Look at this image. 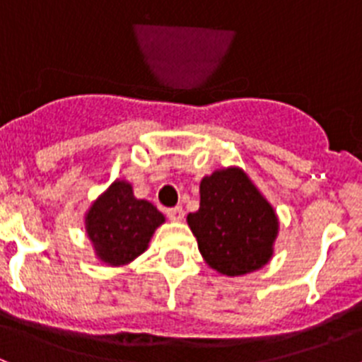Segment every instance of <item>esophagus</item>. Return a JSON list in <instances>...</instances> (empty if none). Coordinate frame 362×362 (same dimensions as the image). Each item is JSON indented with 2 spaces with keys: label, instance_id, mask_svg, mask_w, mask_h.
<instances>
[{
  "label": "esophagus",
  "instance_id": "obj_1",
  "mask_svg": "<svg viewBox=\"0 0 362 362\" xmlns=\"http://www.w3.org/2000/svg\"><path fill=\"white\" fill-rule=\"evenodd\" d=\"M166 216L170 221H183L185 217V210L181 206H174V209L166 210Z\"/></svg>",
  "mask_w": 362,
  "mask_h": 362
}]
</instances>
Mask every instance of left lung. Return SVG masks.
Here are the masks:
<instances>
[{"mask_svg":"<svg viewBox=\"0 0 362 362\" xmlns=\"http://www.w3.org/2000/svg\"><path fill=\"white\" fill-rule=\"evenodd\" d=\"M199 210L187 221L210 268L223 276L259 270L274 255L279 219L252 179L228 166L203 177Z\"/></svg>","mask_w":362,"mask_h":362,"instance_id":"left-lung-1","label":"left lung"}]
</instances>
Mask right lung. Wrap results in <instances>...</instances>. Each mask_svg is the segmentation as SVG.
Listing matches in <instances>:
<instances>
[{
	"mask_svg": "<svg viewBox=\"0 0 362 362\" xmlns=\"http://www.w3.org/2000/svg\"><path fill=\"white\" fill-rule=\"evenodd\" d=\"M165 216L150 201L134 197L132 185L116 179L92 203L85 216L86 235L98 259L110 267L132 263L148 248Z\"/></svg>",
	"mask_w": 362,
	"mask_h": 362,
	"instance_id": "add662e5",
	"label": "right lung"
}]
</instances>
